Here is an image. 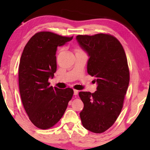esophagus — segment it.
Here are the masks:
<instances>
[{"mask_svg":"<svg viewBox=\"0 0 150 150\" xmlns=\"http://www.w3.org/2000/svg\"><path fill=\"white\" fill-rule=\"evenodd\" d=\"M73 91H74V95H77L79 91L76 90V89H73Z\"/></svg>","mask_w":150,"mask_h":150,"instance_id":"1","label":"esophagus"}]
</instances>
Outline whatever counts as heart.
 <instances>
[{"label": "heart", "mask_w": 150, "mask_h": 150, "mask_svg": "<svg viewBox=\"0 0 150 150\" xmlns=\"http://www.w3.org/2000/svg\"><path fill=\"white\" fill-rule=\"evenodd\" d=\"M77 51H79V50H77Z\"/></svg>", "instance_id": "heart-1"}]
</instances>
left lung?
Segmentation results:
<instances>
[{"instance_id":"left-lung-1","label":"left lung","mask_w":150,"mask_h":150,"mask_svg":"<svg viewBox=\"0 0 150 150\" xmlns=\"http://www.w3.org/2000/svg\"><path fill=\"white\" fill-rule=\"evenodd\" d=\"M79 44L87 53V72L97 83L95 93L79 92L84 104L80 118L83 126L94 133H103L113 125L123 107L130 81L126 55L113 35H78Z\"/></svg>"}]
</instances>
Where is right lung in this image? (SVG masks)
<instances>
[{
  "instance_id": "add662e5",
  "label": "right lung",
  "mask_w": 150,
  "mask_h": 150,
  "mask_svg": "<svg viewBox=\"0 0 150 150\" xmlns=\"http://www.w3.org/2000/svg\"><path fill=\"white\" fill-rule=\"evenodd\" d=\"M50 32H38L25 45L20 58L18 82L20 96L30 121L45 130L57 124L71 99L73 90L50 86L57 69L56 51L71 41Z\"/></svg>"
}]
</instances>
